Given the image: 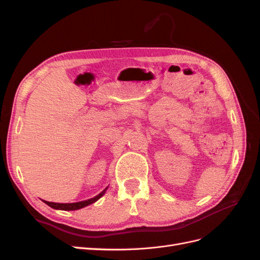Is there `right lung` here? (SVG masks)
<instances>
[{"mask_svg": "<svg viewBox=\"0 0 260 260\" xmlns=\"http://www.w3.org/2000/svg\"><path fill=\"white\" fill-rule=\"evenodd\" d=\"M105 194V190L102 192L101 194H99L95 198H93L91 200L88 201H82V202H77V203H70V204H60V203H53V202H46L43 201L46 205H49L50 207L54 208V209H60V210H77V209H80L83 208L85 206L90 205V204L96 202L101 196H103Z\"/></svg>", "mask_w": 260, "mask_h": 260, "instance_id": "add662e5", "label": "right lung"}]
</instances>
